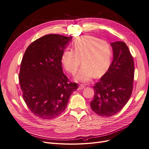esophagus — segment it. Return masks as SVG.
I'll list each match as a JSON object with an SVG mask.
<instances>
[{
	"label": "esophagus",
	"instance_id": "esophagus-1",
	"mask_svg": "<svg viewBox=\"0 0 149 149\" xmlns=\"http://www.w3.org/2000/svg\"><path fill=\"white\" fill-rule=\"evenodd\" d=\"M84 88H85V85H83V84H80V85L79 86V89H82Z\"/></svg>",
	"mask_w": 149,
	"mask_h": 149
}]
</instances>
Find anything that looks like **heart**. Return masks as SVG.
<instances>
[{
    "instance_id": "b5f03b06",
    "label": "heart",
    "mask_w": 149,
    "mask_h": 149,
    "mask_svg": "<svg viewBox=\"0 0 149 149\" xmlns=\"http://www.w3.org/2000/svg\"><path fill=\"white\" fill-rule=\"evenodd\" d=\"M72 50H64L61 56L63 68L70 74L78 69L80 60L83 64L76 79L89 81L94 75L100 77L110 67L113 50L108 42L90 35L80 36L73 42Z\"/></svg>"
}]
</instances>
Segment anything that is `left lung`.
<instances>
[{"label":"left lung","instance_id":"left-lung-1","mask_svg":"<svg viewBox=\"0 0 149 149\" xmlns=\"http://www.w3.org/2000/svg\"><path fill=\"white\" fill-rule=\"evenodd\" d=\"M113 60L107 72L93 86L94 95L91 102L93 111L100 116L117 114L130 99L134 74L133 56L124 42L110 44Z\"/></svg>","mask_w":149,"mask_h":149}]
</instances>
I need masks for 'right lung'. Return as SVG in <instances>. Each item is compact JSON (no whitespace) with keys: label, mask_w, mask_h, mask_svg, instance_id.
<instances>
[{"label":"right lung","mask_w":149,"mask_h":149,"mask_svg":"<svg viewBox=\"0 0 149 149\" xmlns=\"http://www.w3.org/2000/svg\"><path fill=\"white\" fill-rule=\"evenodd\" d=\"M72 37L43 36L31 43L21 63L19 80L24 100L39 118L50 119L66 109L70 95L78 88L64 74L61 56Z\"/></svg>","instance_id":"right-lung-1"}]
</instances>
